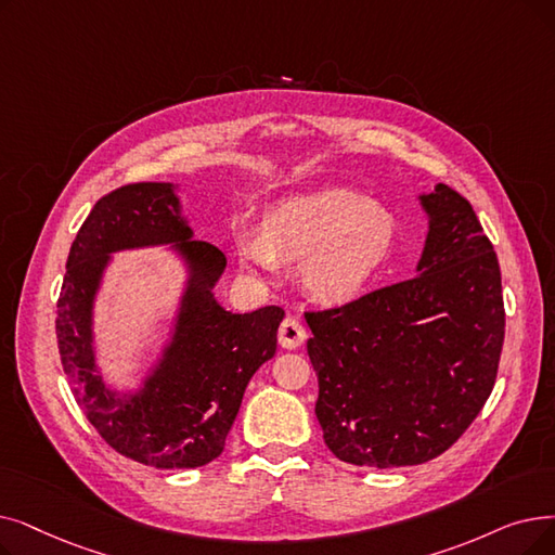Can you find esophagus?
<instances>
[{"instance_id":"esophagus-1","label":"esophagus","mask_w":555,"mask_h":555,"mask_svg":"<svg viewBox=\"0 0 555 555\" xmlns=\"http://www.w3.org/2000/svg\"><path fill=\"white\" fill-rule=\"evenodd\" d=\"M306 340V331L295 318H285L279 328V345L283 349H299Z\"/></svg>"}]
</instances>
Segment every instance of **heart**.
I'll list each match as a JSON object with an SVG mask.
<instances>
[{
  "label": "heart",
  "mask_w": 555,
  "mask_h": 555,
  "mask_svg": "<svg viewBox=\"0 0 555 555\" xmlns=\"http://www.w3.org/2000/svg\"><path fill=\"white\" fill-rule=\"evenodd\" d=\"M395 240L397 220L383 204L347 188H326L270 206L260 231H235L233 251L240 270L262 283L279 276L281 260L299 262L304 291L337 306L363 295Z\"/></svg>",
  "instance_id": "heart-1"
}]
</instances>
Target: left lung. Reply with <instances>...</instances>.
<instances>
[{
  "label": "left lung",
  "instance_id": "obj_1",
  "mask_svg": "<svg viewBox=\"0 0 555 555\" xmlns=\"http://www.w3.org/2000/svg\"><path fill=\"white\" fill-rule=\"evenodd\" d=\"M415 199L428 224L417 274L306 312L324 442L360 467L444 453L480 413L499 370L505 312L494 247L449 185H424Z\"/></svg>",
  "mask_w": 555,
  "mask_h": 555
}]
</instances>
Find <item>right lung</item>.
Listing matches in <instances>:
<instances>
[{
    "label": "right lung",
    "instance_id": "right-lung-1",
    "mask_svg": "<svg viewBox=\"0 0 555 555\" xmlns=\"http://www.w3.org/2000/svg\"><path fill=\"white\" fill-rule=\"evenodd\" d=\"M177 188L133 183L94 204L72 243L56 318L61 363L88 422L117 453L158 469H195L222 453L247 383L276 353L285 315L276 306L240 315L218 301L227 258L195 240ZM150 246L182 264L184 285L153 365L119 391L96 363L93 304L112 256Z\"/></svg>",
    "mask_w": 555,
    "mask_h": 555
}]
</instances>
